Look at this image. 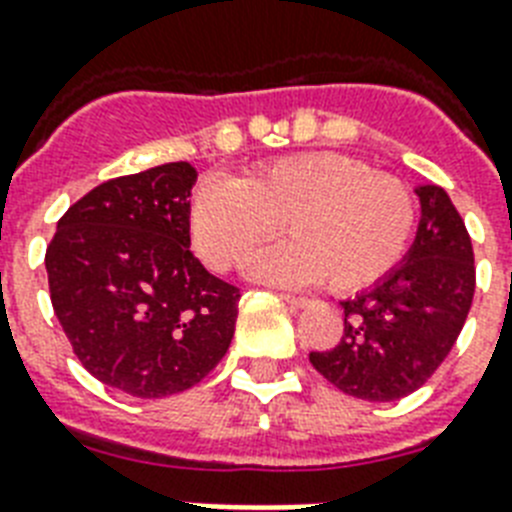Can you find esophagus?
I'll use <instances>...</instances> for the list:
<instances>
[{
    "label": "esophagus",
    "instance_id": "1",
    "mask_svg": "<svg viewBox=\"0 0 512 512\" xmlns=\"http://www.w3.org/2000/svg\"><path fill=\"white\" fill-rule=\"evenodd\" d=\"M280 298L287 303V306H293V308L308 306V298H298V295H280Z\"/></svg>",
    "mask_w": 512,
    "mask_h": 512
}]
</instances>
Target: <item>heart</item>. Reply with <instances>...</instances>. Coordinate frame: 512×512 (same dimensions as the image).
I'll use <instances>...</instances> for the list:
<instances>
[{
	"mask_svg": "<svg viewBox=\"0 0 512 512\" xmlns=\"http://www.w3.org/2000/svg\"><path fill=\"white\" fill-rule=\"evenodd\" d=\"M416 219V196L403 180L332 151L282 156L238 183L206 177L190 204L193 243L209 266L235 269L285 222L293 238L259 253L253 277L274 285L324 280L335 293H356L390 274Z\"/></svg>",
	"mask_w": 512,
	"mask_h": 512,
	"instance_id": "b5f03b06",
	"label": "heart"
}]
</instances>
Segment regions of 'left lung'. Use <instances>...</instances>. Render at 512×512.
Listing matches in <instances>:
<instances>
[{"mask_svg":"<svg viewBox=\"0 0 512 512\" xmlns=\"http://www.w3.org/2000/svg\"><path fill=\"white\" fill-rule=\"evenodd\" d=\"M421 222L403 264L342 301L345 332L308 361L337 390L369 403L416 392L453 350L476 290L474 248L450 196L418 185Z\"/></svg>","mask_w":512,"mask_h":512,"instance_id":"1","label":"left lung"}]
</instances>
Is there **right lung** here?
I'll use <instances>...</instances> for the list:
<instances>
[{
    "mask_svg": "<svg viewBox=\"0 0 512 512\" xmlns=\"http://www.w3.org/2000/svg\"><path fill=\"white\" fill-rule=\"evenodd\" d=\"M198 172L170 162L75 201L46 248L49 293L73 353L133 398L190 390L225 358L240 290L190 251Z\"/></svg>",
    "mask_w": 512,
    "mask_h": 512,
    "instance_id": "1",
    "label": "right lung"
}]
</instances>
